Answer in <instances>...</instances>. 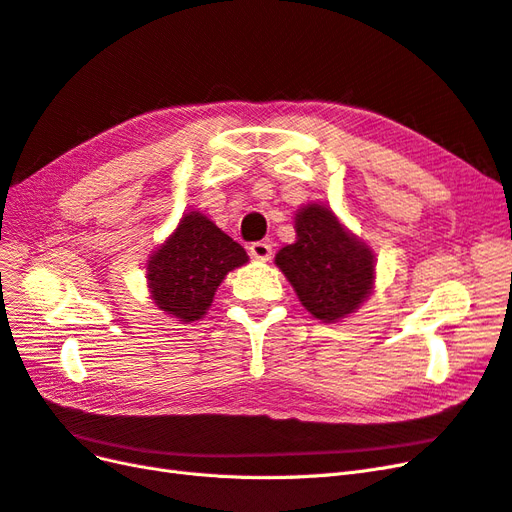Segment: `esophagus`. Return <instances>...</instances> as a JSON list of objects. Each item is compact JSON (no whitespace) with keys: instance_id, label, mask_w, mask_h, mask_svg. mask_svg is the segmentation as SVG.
<instances>
[{"instance_id":"obj_1","label":"esophagus","mask_w":512,"mask_h":512,"mask_svg":"<svg viewBox=\"0 0 512 512\" xmlns=\"http://www.w3.org/2000/svg\"><path fill=\"white\" fill-rule=\"evenodd\" d=\"M250 254H252V258H256V260H269L271 254H273V247H271V243H267V241H254V243L250 245Z\"/></svg>"}]
</instances>
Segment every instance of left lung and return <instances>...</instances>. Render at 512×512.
<instances>
[{
  "label": "left lung",
  "mask_w": 512,
  "mask_h": 512,
  "mask_svg": "<svg viewBox=\"0 0 512 512\" xmlns=\"http://www.w3.org/2000/svg\"><path fill=\"white\" fill-rule=\"evenodd\" d=\"M297 241L275 254V265L292 284L301 305L322 322L354 314L374 290L376 260L369 245L318 203L294 213Z\"/></svg>",
  "instance_id": "8db88e82"
}]
</instances>
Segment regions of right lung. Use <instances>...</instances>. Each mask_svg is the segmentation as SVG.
Segmentation results:
<instances>
[{"label":"right lung","mask_w":512,"mask_h":512,"mask_svg":"<svg viewBox=\"0 0 512 512\" xmlns=\"http://www.w3.org/2000/svg\"><path fill=\"white\" fill-rule=\"evenodd\" d=\"M247 260L243 247L207 215L185 213L173 235L147 260L151 299L158 309L183 324L200 320L224 277Z\"/></svg>","instance_id":"add662e5"}]
</instances>
